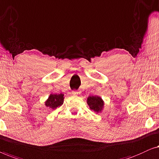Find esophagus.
<instances>
[{
  "label": "esophagus",
  "mask_w": 159,
  "mask_h": 159,
  "mask_svg": "<svg viewBox=\"0 0 159 159\" xmlns=\"http://www.w3.org/2000/svg\"><path fill=\"white\" fill-rule=\"evenodd\" d=\"M80 92L79 91H72V94L73 95H79Z\"/></svg>",
  "instance_id": "esophagus-1"
}]
</instances>
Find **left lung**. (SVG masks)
<instances>
[{
  "instance_id": "1",
  "label": "left lung",
  "mask_w": 159,
  "mask_h": 159,
  "mask_svg": "<svg viewBox=\"0 0 159 159\" xmlns=\"http://www.w3.org/2000/svg\"><path fill=\"white\" fill-rule=\"evenodd\" d=\"M87 104L91 110L97 113L101 112L104 105V101L99 96H89L87 98Z\"/></svg>"
}]
</instances>
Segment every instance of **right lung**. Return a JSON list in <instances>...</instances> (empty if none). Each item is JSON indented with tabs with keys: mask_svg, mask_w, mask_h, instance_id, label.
I'll return each mask as SVG.
<instances>
[{
	"mask_svg": "<svg viewBox=\"0 0 159 159\" xmlns=\"http://www.w3.org/2000/svg\"><path fill=\"white\" fill-rule=\"evenodd\" d=\"M64 94L60 93V94H56V93H51L49 96L48 99L44 102L46 107H50L52 109H57V107L61 106L63 104L64 102Z\"/></svg>",
	"mask_w": 159,
	"mask_h": 159,
	"instance_id": "add662e5",
	"label": "right lung"
}]
</instances>
